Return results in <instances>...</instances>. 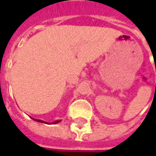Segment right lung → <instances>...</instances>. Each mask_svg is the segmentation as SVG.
Masks as SVG:
<instances>
[{
	"label": "right lung",
	"instance_id": "1",
	"mask_svg": "<svg viewBox=\"0 0 156 156\" xmlns=\"http://www.w3.org/2000/svg\"><path fill=\"white\" fill-rule=\"evenodd\" d=\"M34 120H35V121H38V122H41V123H45V122L42 121V120H38V119H34ZM58 122H60V121H59V120H57V121H55L53 124H57V123H58ZM46 124H47V123H46Z\"/></svg>",
	"mask_w": 156,
	"mask_h": 156
}]
</instances>
